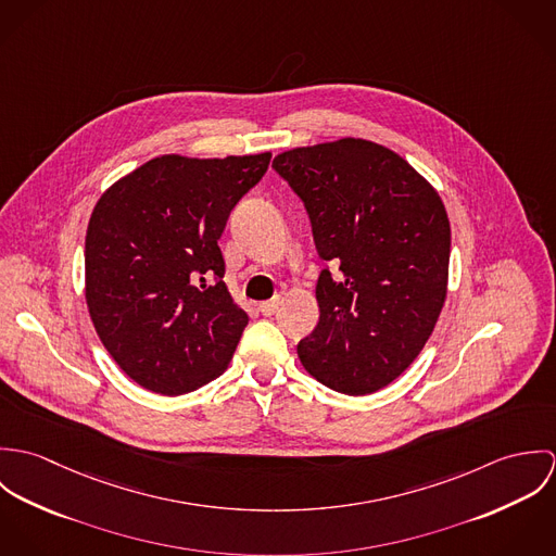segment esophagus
Listing matches in <instances>:
<instances>
[{
	"instance_id": "esophagus-1",
	"label": "esophagus",
	"mask_w": 556,
	"mask_h": 556,
	"mask_svg": "<svg viewBox=\"0 0 556 556\" xmlns=\"http://www.w3.org/2000/svg\"><path fill=\"white\" fill-rule=\"evenodd\" d=\"M278 306H280V298L267 300V302H263V304H261V313H263V315H267V317H271V315L278 311Z\"/></svg>"
}]
</instances>
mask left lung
<instances>
[{"mask_svg": "<svg viewBox=\"0 0 556 556\" xmlns=\"http://www.w3.org/2000/svg\"><path fill=\"white\" fill-rule=\"evenodd\" d=\"M271 166L304 201L318 256L340 271H320V317L298 355L336 392H379L413 364L443 311L445 205L406 160L364 139L295 148Z\"/></svg>", "mask_w": 556, "mask_h": 556, "instance_id": "obj_1", "label": "left lung"}]
</instances>
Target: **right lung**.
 <instances>
[{
	"mask_svg": "<svg viewBox=\"0 0 556 556\" xmlns=\"http://www.w3.org/2000/svg\"><path fill=\"white\" fill-rule=\"evenodd\" d=\"M269 159L166 154L98 199L85 236V300L104 349L141 388L179 396L227 370L248 315L223 280L218 239Z\"/></svg>",
	"mask_w": 556,
	"mask_h": 556,
	"instance_id": "obj_1",
	"label": "right lung"
}]
</instances>
